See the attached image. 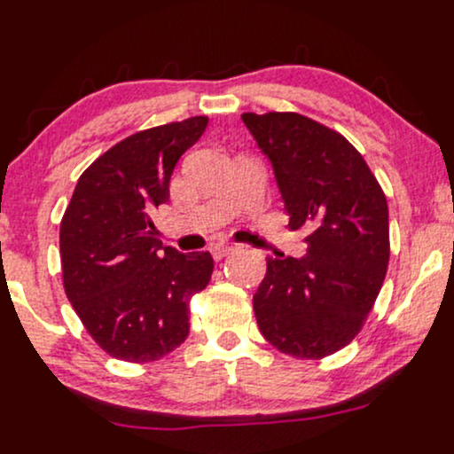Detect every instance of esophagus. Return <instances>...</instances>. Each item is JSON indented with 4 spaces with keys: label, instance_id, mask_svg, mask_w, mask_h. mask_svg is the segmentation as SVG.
Returning <instances> with one entry per match:
<instances>
[{
    "label": "esophagus",
    "instance_id": "obj_1",
    "mask_svg": "<svg viewBox=\"0 0 454 454\" xmlns=\"http://www.w3.org/2000/svg\"><path fill=\"white\" fill-rule=\"evenodd\" d=\"M233 248H236V247H231V244H215V247L210 248V253H212V257H215V259L218 261V259L227 257V254L231 253Z\"/></svg>",
    "mask_w": 454,
    "mask_h": 454
}]
</instances>
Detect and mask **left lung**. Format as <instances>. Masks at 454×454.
Here are the masks:
<instances>
[{
  "label": "left lung",
  "mask_w": 454,
  "mask_h": 454,
  "mask_svg": "<svg viewBox=\"0 0 454 454\" xmlns=\"http://www.w3.org/2000/svg\"><path fill=\"white\" fill-rule=\"evenodd\" d=\"M270 159L291 227L306 254L268 259L253 297L263 338L280 353L321 359L359 333L388 265V207L359 151L295 112L242 114Z\"/></svg>",
  "instance_id": "left-lung-1"
}]
</instances>
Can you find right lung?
Here are the masks:
<instances>
[{
	"mask_svg": "<svg viewBox=\"0 0 454 454\" xmlns=\"http://www.w3.org/2000/svg\"><path fill=\"white\" fill-rule=\"evenodd\" d=\"M206 116L153 127L112 146L78 178L61 221L67 300L106 353L148 364L189 335V300L206 289L207 250L183 254L157 239L153 215L169 178L200 140Z\"/></svg>",
	"mask_w": 454,
	"mask_h": 454,
	"instance_id": "right-lung-1",
	"label": "right lung"
}]
</instances>
